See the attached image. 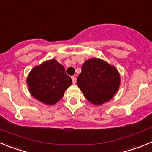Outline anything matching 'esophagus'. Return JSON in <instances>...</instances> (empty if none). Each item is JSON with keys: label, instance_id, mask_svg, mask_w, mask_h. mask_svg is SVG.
Masks as SVG:
<instances>
[{"label": "esophagus", "instance_id": "obj_1", "mask_svg": "<svg viewBox=\"0 0 152 152\" xmlns=\"http://www.w3.org/2000/svg\"><path fill=\"white\" fill-rule=\"evenodd\" d=\"M72 82H73V84H75V83H76V77H75V76H72Z\"/></svg>", "mask_w": 152, "mask_h": 152}]
</instances>
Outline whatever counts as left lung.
I'll return each instance as SVG.
<instances>
[{
  "mask_svg": "<svg viewBox=\"0 0 152 152\" xmlns=\"http://www.w3.org/2000/svg\"><path fill=\"white\" fill-rule=\"evenodd\" d=\"M77 84L86 99L98 106L109 101L117 92L120 76L115 67L94 58L83 64Z\"/></svg>",
  "mask_w": 152,
  "mask_h": 152,
  "instance_id": "1",
  "label": "left lung"
}]
</instances>
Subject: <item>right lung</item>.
I'll list each match as a JSON object with an SVG mask.
<instances>
[{"label":"right lung","mask_w":152,"mask_h":152,"mask_svg":"<svg viewBox=\"0 0 152 152\" xmlns=\"http://www.w3.org/2000/svg\"><path fill=\"white\" fill-rule=\"evenodd\" d=\"M31 95L47 105H54L72 85V78L65 68L55 58L48 60L31 70L26 79Z\"/></svg>","instance_id":"obj_1"}]
</instances>
